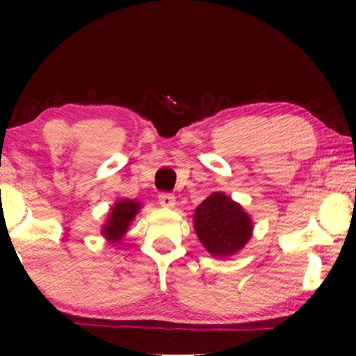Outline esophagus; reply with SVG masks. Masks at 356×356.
Here are the masks:
<instances>
[{
	"mask_svg": "<svg viewBox=\"0 0 356 356\" xmlns=\"http://www.w3.org/2000/svg\"><path fill=\"white\" fill-rule=\"evenodd\" d=\"M159 201H160L161 206L174 207V204H176V197H174L172 193L163 191V193H160V195H159Z\"/></svg>",
	"mask_w": 356,
	"mask_h": 356,
	"instance_id": "obj_1",
	"label": "esophagus"
}]
</instances>
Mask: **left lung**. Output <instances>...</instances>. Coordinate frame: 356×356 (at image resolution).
<instances>
[{"mask_svg": "<svg viewBox=\"0 0 356 356\" xmlns=\"http://www.w3.org/2000/svg\"><path fill=\"white\" fill-rule=\"evenodd\" d=\"M195 229L213 256H231L251 237L252 225L243 209L222 193H213L196 207Z\"/></svg>", "mask_w": 356, "mask_h": 356, "instance_id": "obj_1", "label": "left lung"}]
</instances>
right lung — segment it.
I'll list each match as a JSON object with an SVG mask.
<instances>
[{"instance_id": "obj_1", "label": "right lung", "mask_w": 356, "mask_h": 356, "mask_svg": "<svg viewBox=\"0 0 356 356\" xmlns=\"http://www.w3.org/2000/svg\"><path fill=\"white\" fill-rule=\"evenodd\" d=\"M138 210H140V202L130 200L119 201L116 206L111 209L110 218H108V222L104 229V236L113 240L122 237L124 232L127 231L131 220L135 218Z\"/></svg>"}]
</instances>
